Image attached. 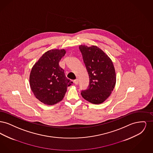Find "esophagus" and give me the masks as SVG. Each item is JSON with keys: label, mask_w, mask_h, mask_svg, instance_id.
Instances as JSON below:
<instances>
[{"label": "esophagus", "mask_w": 153, "mask_h": 153, "mask_svg": "<svg viewBox=\"0 0 153 153\" xmlns=\"http://www.w3.org/2000/svg\"><path fill=\"white\" fill-rule=\"evenodd\" d=\"M73 83L75 84V85H77L79 84V80L78 79H76V80L73 81Z\"/></svg>", "instance_id": "34e87169"}]
</instances>
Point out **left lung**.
<instances>
[{"label": "left lung", "mask_w": 153, "mask_h": 153, "mask_svg": "<svg viewBox=\"0 0 153 153\" xmlns=\"http://www.w3.org/2000/svg\"><path fill=\"white\" fill-rule=\"evenodd\" d=\"M89 78L82 97L88 102L99 104L107 99L116 84L117 75L111 59L101 49L92 45L79 46Z\"/></svg>", "instance_id": "obj_1"}]
</instances>
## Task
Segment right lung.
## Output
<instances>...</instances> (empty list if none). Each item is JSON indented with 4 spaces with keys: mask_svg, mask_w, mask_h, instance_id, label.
Masks as SVG:
<instances>
[{
    "mask_svg": "<svg viewBox=\"0 0 153 153\" xmlns=\"http://www.w3.org/2000/svg\"><path fill=\"white\" fill-rule=\"evenodd\" d=\"M65 49H51L45 52L33 65L30 74V86L36 99L46 105L61 102L67 88L73 83L66 77L59 62Z\"/></svg>",
    "mask_w": 153,
    "mask_h": 153,
    "instance_id": "obj_1",
    "label": "right lung"
}]
</instances>
